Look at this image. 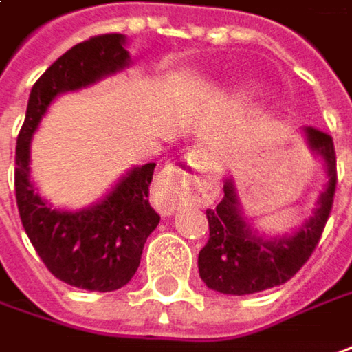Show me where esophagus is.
Here are the masks:
<instances>
[{
  "mask_svg": "<svg viewBox=\"0 0 352 352\" xmlns=\"http://www.w3.org/2000/svg\"><path fill=\"white\" fill-rule=\"evenodd\" d=\"M187 161L191 163L192 167H201L203 165V160H201L199 151H191L187 155ZM205 185L206 187H212L214 181H206ZM195 187L197 185L192 183L189 177H185V173L179 167H167L153 181L151 197H153L155 206L160 208L163 214H171L183 203L185 195H189L191 189H195Z\"/></svg>",
  "mask_w": 352,
  "mask_h": 352,
  "instance_id": "1",
  "label": "esophagus"
}]
</instances>
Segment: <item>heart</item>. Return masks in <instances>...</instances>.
I'll return each instance as SVG.
<instances>
[{
  "label": "heart",
  "mask_w": 352,
  "mask_h": 352,
  "mask_svg": "<svg viewBox=\"0 0 352 352\" xmlns=\"http://www.w3.org/2000/svg\"><path fill=\"white\" fill-rule=\"evenodd\" d=\"M234 90H236V92H238V94H240V96H248V94H252V92H254V88H252V86H248V85L236 86V88H234Z\"/></svg>",
  "instance_id": "heart-1"
}]
</instances>
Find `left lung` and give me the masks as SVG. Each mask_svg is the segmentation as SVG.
<instances>
[{"label": "left lung", "instance_id": "obj_1", "mask_svg": "<svg viewBox=\"0 0 352 352\" xmlns=\"http://www.w3.org/2000/svg\"><path fill=\"white\" fill-rule=\"evenodd\" d=\"M301 133L309 149L323 160L329 179L314 217L287 236L258 234L242 214L234 181L226 179L222 201L206 210L208 242L199 252V276L206 287L226 296L258 294L292 280L314 254L333 206L337 157L329 133L315 128H303Z\"/></svg>", "mask_w": 352, "mask_h": 352}]
</instances>
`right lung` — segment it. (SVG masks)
Returning a JSON list of instances; mask_svg holds the SVG:
<instances>
[{
    "mask_svg": "<svg viewBox=\"0 0 352 352\" xmlns=\"http://www.w3.org/2000/svg\"><path fill=\"white\" fill-rule=\"evenodd\" d=\"M124 45L120 33L98 35L58 56L31 88L15 147V199L27 236L54 278L88 292L120 289L140 266L147 236L160 224L147 201L155 163L130 169L96 205L58 210L35 191L29 151L33 133L58 94L94 85L130 65Z\"/></svg>",
    "mask_w": 352,
    "mask_h": 352,
    "instance_id": "obj_1",
    "label": "right lung"
}]
</instances>
